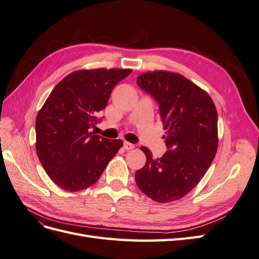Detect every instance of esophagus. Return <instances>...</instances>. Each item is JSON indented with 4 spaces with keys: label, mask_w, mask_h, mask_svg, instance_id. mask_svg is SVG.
Instances as JSON below:
<instances>
[{
    "label": "esophagus",
    "mask_w": 259,
    "mask_h": 259,
    "mask_svg": "<svg viewBox=\"0 0 259 259\" xmlns=\"http://www.w3.org/2000/svg\"><path fill=\"white\" fill-rule=\"evenodd\" d=\"M134 148H135V146L133 144L124 142V149H125V150H132V149H134Z\"/></svg>",
    "instance_id": "obj_1"
}]
</instances>
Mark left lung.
<instances>
[{
  "label": "left lung",
  "mask_w": 259,
  "mask_h": 259,
  "mask_svg": "<svg viewBox=\"0 0 259 259\" xmlns=\"http://www.w3.org/2000/svg\"><path fill=\"white\" fill-rule=\"evenodd\" d=\"M140 89L159 103L165 143L169 150L136 171L138 188L159 203L182 199L199 184L218 147L217 110L208 94L184 75L155 70L138 76Z\"/></svg>",
  "instance_id": "obj_1"
}]
</instances>
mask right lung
<instances>
[{
    "label": "right lung",
    "instance_id": "obj_1",
    "mask_svg": "<svg viewBox=\"0 0 259 259\" xmlns=\"http://www.w3.org/2000/svg\"><path fill=\"white\" fill-rule=\"evenodd\" d=\"M131 69L77 70L64 77L46 99L35 121V150L46 173L66 191L95 184L123 146L121 139L93 134L98 113L114 86Z\"/></svg>",
    "mask_w": 259,
    "mask_h": 259
}]
</instances>
